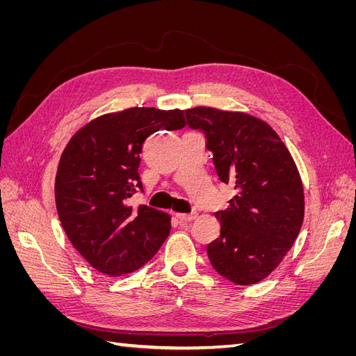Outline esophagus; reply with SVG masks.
I'll use <instances>...</instances> for the list:
<instances>
[{"label":"esophagus","mask_w":356,"mask_h":356,"mask_svg":"<svg viewBox=\"0 0 356 356\" xmlns=\"http://www.w3.org/2000/svg\"><path fill=\"white\" fill-rule=\"evenodd\" d=\"M177 218H178L181 222H190V221L197 218V213H196V212H191V213H177Z\"/></svg>","instance_id":"1"}]
</instances>
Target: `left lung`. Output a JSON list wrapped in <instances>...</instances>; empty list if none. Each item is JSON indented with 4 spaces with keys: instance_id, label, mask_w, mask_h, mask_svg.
<instances>
[{
    "instance_id": "obj_1",
    "label": "left lung",
    "mask_w": 356,
    "mask_h": 356,
    "mask_svg": "<svg viewBox=\"0 0 356 356\" xmlns=\"http://www.w3.org/2000/svg\"><path fill=\"white\" fill-rule=\"evenodd\" d=\"M187 126L200 131L224 184L238 191L207 246L215 272L236 285L263 281L281 264L300 233L305 195L297 166L273 129L257 117L196 106Z\"/></svg>"
}]
</instances>
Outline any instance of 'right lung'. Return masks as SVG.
I'll return each mask as SVG.
<instances>
[{"mask_svg":"<svg viewBox=\"0 0 356 356\" xmlns=\"http://www.w3.org/2000/svg\"><path fill=\"white\" fill-rule=\"evenodd\" d=\"M186 126L184 111L135 106L86 124L63 149L55 182L58 215L72 246L96 270L132 273L152 260L170 232L169 215L129 204L143 191L138 168L145 139Z\"/></svg>","mask_w":356,"mask_h":356,"instance_id":"obj_1","label":"right lung"}]
</instances>
